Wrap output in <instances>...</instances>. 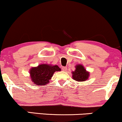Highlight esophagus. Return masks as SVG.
<instances>
[{
    "mask_svg": "<svg viewBox=\"0 0 122 122\" xmlns=\"http://www.w3.org/2000/svg\"><path fill=\"white\" fill-rule=\"evenodd\" d=\"M62 70L63 71H66L67 70V67H62Z\"/></svg>",
    "mask_w": 122,
    "mask_h": 122,
    "instance_id": "obj_1",
    "label": "esophagus"
}]
</instances>
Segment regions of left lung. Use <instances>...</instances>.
I'll use <instances>...</instances> for the list:
<instances>
[{
  "mask_svg": "<svg viewBox=\"0 0 122 122\" xmlns=\"http://www.w3.org/2000/svg\"><path fill=\"white\" fill-rule=\"evenodd\" d=\"M72 79L76 81H87L90 76L89 72L86 71L83 66L78 64L75 66V70L72 72Z\"/></svg>",
  "mask_w": 122,
  "mask_h": 122,
  "instance_id": "8db88e82",
  "label": "left lung"
}]
</instances>
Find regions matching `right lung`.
<instances>
[{
  "label": "right lung",
  "instance_id": "1",
  "mask_svg": "<svg viewBox=\"0 0 122 122\" xmlns=\"http://www.w3.org/2000/svg\"><path fill=\"white\" fill-rule=\"evenodd\" d=\"M61 71L57 65L41 64L38 67H32L30 70L31 81L35 85H45L50 82L49 81L56 71Z\"/></svg>",
  "mask_w": 122,
  "mask_h": 122
}]
</instances>
